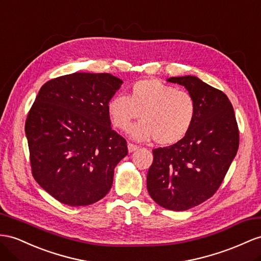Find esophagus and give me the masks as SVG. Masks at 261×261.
I'll list each match as a JSON object with an SVG mask.
<instances>
[{"label":"esophagus","instance_id":"34e87169","mask_svg":"<svg viewBox=\"0 0 261 261\" xmlns=\"http://www.w3.org/2000/svg\"><path fill=\"white\" fill-rule=\"evenodd\" d=\"M139 149V146L137 145V144H133V143H128V150H129V152H133V151H136V150H138Z\"/></svg>","mask_w":261,"mask_h":261}]
</instances>
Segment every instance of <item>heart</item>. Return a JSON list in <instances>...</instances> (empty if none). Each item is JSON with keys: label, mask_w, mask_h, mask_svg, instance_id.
Masks as SVG:
<instances>
[{"label": "heart", "mask_w": 261, "mask_h": 261, "mask_svg": "<svg viewBox=\"0 0 261 261\" xmlns=\"http://www.w3.org/2000/svg\"><path fill=\"white\" fill-rule=\"evenodd\" d=\"M107 113L113 126L121 131L141 117V121L130 129L133 139L154 138L160 145H172L189 135L195 122L197 105L189 91L149 78L133 83L129 96L111 97Z\"/></svg>", "instance_id": "b5f03b06"}]
</instances>
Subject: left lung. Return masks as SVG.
Returning a JSON list of instances; mask_svg holds the SVG:
<instances>
[{
  "label": "left lung",
  "mask_w": 261,
  "mask_h": 261,
  "mask_svg": "<svg viewBox=\"0 0 261 261\" xmlns=\"http://www.w3.org/2000/svg\"><path fill=\"white\" fill-rule=\"evenodd\" d=\"M195 98L197 113L189 135L154 149L146 186L156 204L186 211L211 198L224 181L239 146L235 112L223 91L194 76L172 77Z\"/></svg>",
  "instance_id": "8db88e82"
}]
</instances>
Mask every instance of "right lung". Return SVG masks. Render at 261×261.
I'll use <instances>...</instances> for the list:
<instances>
[{
    "instance_id": "right-lung-1",
    "label": "right lung",
    "mask_w": 261,
    "mask_h": 261,
    "mask_svg": "<svg viewBox=\"0 0 261 261\" xmlns=\"http://www.w3.org/2000/svg\"><path fill=\"white\" fill-rule=\"evenodd\" d=\"M121 84L110 73L73 72L44 84L30 109L32 174L63 204L86 206L105 197L116 165L128 154L107 113Z\"/></svg>"
}]
</instances>
